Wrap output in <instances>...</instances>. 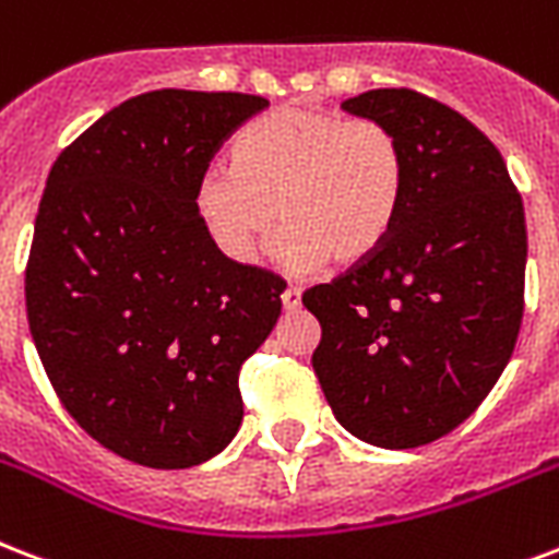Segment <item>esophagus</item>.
<instances>
[{"label": "esophagus", "instance_id": "esophagus-1", "mask_svg": "<svg viewBox=\"0 0 559 559\" xmlns=\"http://www.w3.org/2000/svg\"><path fill=\"white\" fill-rule=\"evenodd\" d=\"M281 305H284V310L301 308V289H298V287L284 289V293H281Z\"/></svg>", "mask_w": 559, "mask_h": 559}]
</instances>
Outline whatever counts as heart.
Masks as SVG:
<instances>
[{
    "label": "heart",
    "mask_w": 559,
    "mask_h": 559,
    "mask_svg": "<svg viewBox=\"0 0 559 559\" xmlns=\"http://www.w3.org/2000/svg\"><path fill=\"white\" fill-rule=\"evenodd\" d=\"M404 199V152L390 128L334 110L281 108L234 143V166L213 164L193 185L204 234L249 263L278 219V254L296 270L331 258L355 266L393 234Z\"/></svg>",
    "instance_id": "1"
}]
</instances>
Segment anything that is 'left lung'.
<instances>
[{"instance_id": "1", "label": "left lung", "mask_w": 559, "mask_h": 559, "mask_svg": "<svg viewBox=\"0 0 559 559\" xmlns=\"http://www.w3.org/2000/svg\"><path fill=\"white\" fill-rule=\"evenodd\" d=\"M343 110L399 138L404 199L372 258L301 296L322 325L313 372L352 437L416 449L478 411L513 355L525 207L501 152L449 105L386 87Z\"/></svg>"}]
</instances>
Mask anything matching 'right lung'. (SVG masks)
<instances>
[{
    "label": "right lung",
    "instance_id": "right-lung-1",
    "mask_svg": "<svg viewBox=\"0 0 559 559\" xmlns=\"http://www.w3.org/2000/svg\"><path fill=\"white\" fill-rule=\"evenodd\" d=\"M270 102L152 91L72 140L46 178L25 310L72 419L119 457L187 468L242 421L237 378L281 317L284 281L204 234L193 185Z\"/></svg>",
    "mask_w": 559,
    "mask_h": 559
}]
</instances>
